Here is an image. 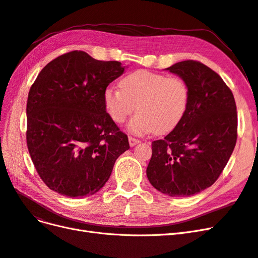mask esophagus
Returning a JSON list of instances; mask_svg holds the SVG:
<instances>
[{
    "instance_id": "obj_1",
    "label": "esophagus",
    "mask_w": 258,
    "mask_h": 258,
    "mask_svg": "<svg viewBox=\"0 0 258 258\" xmlns=\"http://www.w3.org/2000/svg\"><path fill=\"white\" fill-rule=\"evenodd\" d=\"M138 143H140V141L138 139H135V138H132V137H129V145L132 147V146H135V145H137Z\"/></svg>"
}]
</instances>
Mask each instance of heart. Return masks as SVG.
Masks as SVG:
<instances>
[{
    "label": "heart",
    "instance_id": "1",
    "mask_svg": "<svg viewBox=\"0 0 258 258\" xmlns=\"http://www.w3.org/2000/svg\"><path fill=\"white\" fill-rule=\"evenodd\" d=\"M189 98L188 84L181 77L145 70L124 76L120 88L108 86L103 92L105 111L116 123L123 122L137 108L127 126L136 136L172 131L184 118Z\"/></svg>",
    "mask_w": 258,
    "mask_h": 258
}]
</instances>
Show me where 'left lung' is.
Segmentation results:
<instances>
[{"label": "left lung", "mask_w": 258, "mask_h": 258, "mask_svg": "<svg viewBox=\"0 0 258 258\" xmlns=\"http://www.w3.org/2000/svg\"><path fill=\"white\" fill-rule=\"evenodd\" d=\"M188 84L190 98L182 121L152 143L148 181L171 197H189L220 176L237 142V106L222 77L198 61L166 69Z\"/></svg>", "instance_id": "obj_1"}]
</instances>
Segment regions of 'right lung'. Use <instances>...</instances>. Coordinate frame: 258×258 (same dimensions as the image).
<instances>
[{"label":"right lung","mask_w":258,"mask_h":258,"mask_svg":"<svg viewBox=\"0 0 258 258\" xmlns=\"http://www.w3.org/2000/svg\"><path fill=\"white\" fill-rule=\"evenodd\" d=\"M126 67L84 51L53 59L37 75L27 103V144L49 188L70 198L99 191L128 137L105 111L103 92Z\"/></svg>","instance_id":"right-lung-1"}]
</instances>
